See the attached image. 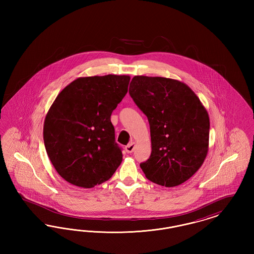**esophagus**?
Wrapping results in <instances>:
<instances>
[{
    "label": "esophagus",
    "instance_id": "obj_1",
    "mask_svg": "<svg viewBox=\"0 0 254 254\" xmlns=\"http://www.w3.org/2000/svg\"><path fill=\"white\" fill-rule=\"evenodd\" d=\"M134 148H135V143H130L129 145H127L126 146V151H127V153H132Z\"/></svg>",
    "mask_w": 254,
    "mask_h": 254
}]
</instances>
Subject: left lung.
<instances>
[{"mask_svg":"<svg viewBox=\"0 0 254 254\" xmlns=\"http://www.w3.org/2000/svg\"><path fill=\"white\" fill-rule=\"evenodd\" d=\"M129 95L147 117L151 154L140 164L149 181L168 188L189 180L208 149L209 118L193 91L164 77L135 76Z\"/></svg>","mask_w":254,"mask_h":254,"instance_id":"left-lung-1","label":"left lung"}]
</instances>
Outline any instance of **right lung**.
Returning a JSON list of instances; mask_svg holds the SVG:
<instances>
[{
    "instance_id": "1",
    "label": "right lung",
    "mask_w": 254,
    "mask_h": 254,
    "mask_svg": "<svg viewBox=\"0 0 254 254\" xmlns=\"http://www.w3.org/2000/svg\"><path fill=\"white\" fill-rule=\"evenodd\" d=\"M130 77L78 78L55 99L44 125V141L56 171L74 186L108 181L122 163L111 113L126 96Z\"/></svg>"
}]
</instances>
